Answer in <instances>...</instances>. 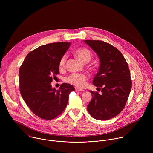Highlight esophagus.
Listing matches in <instances>:
<instances>
[{
    "label": "esophagus",
    "instance_id": "1",
    "mask_svg": "<svg viewBox=\"0 0 153 153\" xmlns=\"http://www.w3.org/2000/svg\"><path fill=\"white\" fill-rule=\"evenodd\" d=\"M76 91H84L83 89H81V88H76Z\"/></svg>",
    "mask_w": 153,
    "mask_h": 153
}]
</instances>
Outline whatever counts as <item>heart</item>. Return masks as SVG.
Here are the masks:
<instances>
[{"instance_id":"obj_1","label":"heart","mask_w":153,"mask_h":153,"mask_svg":"<svg viewBox=\"0 0 153 153\" xmlns=\"http://www.w3.org/2000/svg\"><path fill=\"white\" fill-rule=\"evenodd\" d=\"M74 54L76 57L82 63H87L89 62L91 58V52L86 48H80L74 52ZM67 57L65 55L63 56L59 63V66L60 68L63 67L65 62H66ZM88 77L84 74L80 73H74L68 76L65 78V82L71 85H73L78 88H83L86 83Z\"/></svg>"}]
</instances>
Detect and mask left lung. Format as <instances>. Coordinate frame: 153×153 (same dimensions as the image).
I'll use <instances>...</instances> for the list:
<instances>
[{
  "mask_svg": "<svg viewBox=\"0 0 153 153\" xmlns=\"http://www.w3.org/2000/svg\"><path fill=\"white\" fill-rule=\"evenodd\" d=\"M100 59L98 73L93 83L101 90L102 94L90 91L92 99L87 110L93 118L106 120L118 115L124 108L132 81L128 63L120 51L102 40H85Z\"/></svg>",
  "mask_w": 153,
  "mask_h": 153,
  "instance_id": "left-lung-1",
  "label": "left lung"
}]
</instances>
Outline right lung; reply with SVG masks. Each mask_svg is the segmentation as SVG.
I'll list each match as a JSON object with an SVG mask.
<instances>
[{
    "label": "right lung",
    "mask_w": 153,
    "mask_h": 153,
    "mask_svg": "<svg viewBox=\"0 0 153 153\" xmlns=\"http://www.w3.org/2000/svg\"><path fill=\"white\" fill-rule=\"evenodd\" d=\"M70 45L56 42L42 45L29 53L20 67L21 96L32 112L42 119L59 116L67 105L70 94L75 91L68 83L61 84L57 90L51 84L59 73V61Z\"/></svg>",
    "instance_id": "add662e5"
}]
</instances>
